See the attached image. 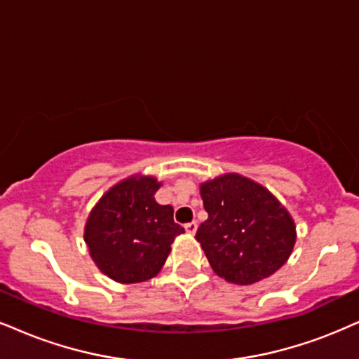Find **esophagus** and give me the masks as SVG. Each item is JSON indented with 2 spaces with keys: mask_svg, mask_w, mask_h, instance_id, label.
I'll return each instance as SVG.
<instances>
[{
  "mask_svg": "<svg viewBox=\"0 0 359 359\" xmlns=\"http://www.w3.org/2000/svg\"><path fill=\"white\" fill-rule=\"evenodd\" d=\"M196 228H198L196 221H191V223L184 224V229H187V233H189V234H194V231H196Z\"/></svg>",
  "mask_w": 359,
  "mask_h": 359,
  "instance_id": "obj_1",
  "label": "esophagus"
}]
</instances>
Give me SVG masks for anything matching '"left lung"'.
<instances>
[{
	"label": "left lung",
	"mask_w": 359,
	"mask_h": 359,
	"mask_svg": "<svg viewBox=\"0 0 359 359\" xmlns=\"http://www.w3.org/2000/svg\"><path fill=\"white\" fill-rule=\"evenodd\" d=\"M201 198L208 219L196 240L218 276L253 285L286 263L296 241L294 223L266 188L224 175L201 184Z\"/></svg>",
	"instance_id": "obj_1"
}]
</instances>
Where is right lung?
Instances as JSON below:
<instances>
[{"label":"right lung","mask_w":359,"mask_h":359,"mask_svg":"<svg viewBox=\"0 0 359 359\" xmlns=\"http://www.w3.org/2000/svg\"><path fill=\"white\" fill-rule=\"evenodd\" d=\"M158 188L151 176H131L109 189L88 218L91 258L114 281L128 285L156 276L171 243L184 233L172 219V208L154 201Z\"/></svg>","instance_id":"add662e5"}]
</instances>
